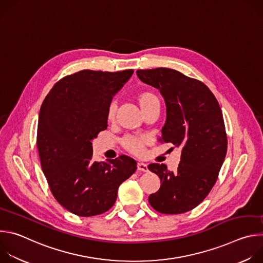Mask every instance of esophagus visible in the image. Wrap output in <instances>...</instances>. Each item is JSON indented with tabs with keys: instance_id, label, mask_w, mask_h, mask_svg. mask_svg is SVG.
<instances>
[{
	"instance_id": "1",
	"label": "esophagus",
	"mask_w": 263,
	"mask_h": 263,
	"mask_svg": "<svg viewBox=\"0 0 263 263\" xmlns=\"http://www.w3.org/2000/svg\"><path fill=\"white\" fill-rule=\"evenodd\" d=\"M137 170L140 171V172H147V165L143 162H138L137 163Z\"/></svg>"
}]
</instances>
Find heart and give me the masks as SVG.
<instances>
[{
    "label": "heart",
    "mask_w": 263,
    "mask_h": 263,
    "mask_svg": "<svg viewBox=\"0 0 263 263\" xmlns=\"http://www.w3.org/2000/svg\"><path fill=\"white\" fill-rule=\"evenodd\" d=\"M137 102L139 106L141 107L142 111L144 112L149 107H152L155 104H160L159 98L155 92L152 90H142L137 95ZM117 102L116 100H111L107 106V118L108 120H112L116 117L117 114ZM145 142V138L141 136H133V135H127L122 139L123 146L127 149V151L133 153V154H140L143 149V144Z\"/></svg>",
    "instance_id": "obj_1"
}]
</instances>
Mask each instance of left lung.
I'll return each mask as SVG.
<instances>
[{
  "mask_svg": "<svg viewBox=\"0 0 263 263\" xmlns=\"http://www.w3.org/2000/svg\"><path fill=\"white\" fill-rule=\"evenodd\" d=\"M136 73L164 98L166 121L159 140L182 146L176 172L163 163L147 165L161 182L159 191L149 195L148 203L164 214L193 210L212 190L227 153V133L218 102L203 82L176 69H137Z\"/></svg>",
  "mask_w": 263,
  "mask_h": 263,
  "instance_id": "8db88e82",
  "label": "left lung"
}]
</instances>
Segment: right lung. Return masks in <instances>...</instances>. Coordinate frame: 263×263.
<instances>
[{"label": "right lung", "instance_id": "1", "mask_svg": "<svg viewBox=\"0 0 263 263\" xmlns=\"http://www.w3.org/2000/svg\"><path fill=\"white\" fill-rule=\"evenodd\" d=\"M132 73L83 69L56 82L43 102L36 138L42 168L54 198L73 214L109 210L137 168L126 155L93 161L90 142L107 129V106Z\"/></svg>", "mask_w": 263, "mask_h": 263}]
</instances>
